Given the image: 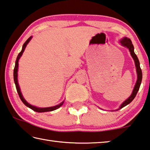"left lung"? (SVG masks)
<instances>
[{
    "label": "left lung",
    "instance_id": "1",
    "mask_svg": "<svg viewBox=\"0 0 150 150\" xmlns=\"http://www.w3.org/2000/svg\"><path fill=\"white\" fill-rule=\"evenodd\" d=\"M120 43L122 45H123V46H124V47H126L129 50V51H130L132 57V58L134 60V62H135V65H136V72H137V75H138V78H137L136 83L135 86H134V88L133 89L132 95H130V96H129V98H128V99L126 100L124 102L122 103V104L120 105V108H118L117 110L121 109L122 108H123V107H124V106H126V105H128V104H130L132 101L134 99V98L136 97V94H137V93H138V91L139 90V87H140L142 79V72L140 66H139V62L138 60V57H137V55L135 54V53H134V45L132 44V41L130 40V39L127 38L126 37H124L123 39L120 40Z\"/></svg>",
    "mask_w": 150,
    "mask_h": 150
}]
</instances>
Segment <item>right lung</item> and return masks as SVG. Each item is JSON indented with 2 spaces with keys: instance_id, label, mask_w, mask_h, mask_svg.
<instances>
[{
  "instance_id": "add662e5",
  "label": "right lung",
  "mask_w": 150,
  "mask_h": 150,
  "mask_svg": "<svg viewBox=\"0 0 150 150\" xmlns=\"http://www.w3.org/2000/svg\"><path fill=\"white\" fill-rule=\"evenodd\" d=\"M32 38V36H30L23 44L22 51L19 53V54L18 55L16 60V63H15V67L14 69V80L15 85H16L17 92H18V95L20 96V99H21V100L22 101V103H23L26 106H28V107L31 108L32 110H33L35 112H50V111L55 110H56V109L59 108L61 106H62L63 103H64V101H63V102L61 103L59 105H57L54 106H51V107H47V108H38V107H36V106H32L30 105V104L28 103L27 101L24 99V98L23 97V96H22V93H21V91H20V88L19 87L18 83V61L20 59V57L22 56V54H23V52H24V50H25V48H26L27 44H28L29 42L31 40Z\"/></svg>"
}]
</instances>
